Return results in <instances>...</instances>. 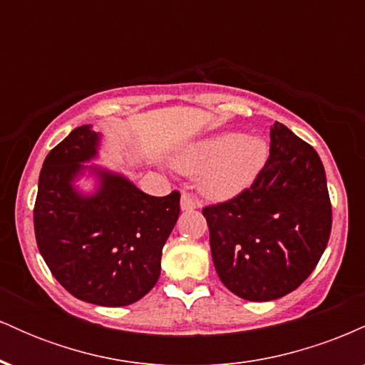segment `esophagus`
I'll return each instance as SVG.
<instances>
[{"label":"esophagus","mask_w":365,"mask_h":365,"mask_svg":"<svg viewBox=\"0 0 365 365\" xmlns=\"http://www.w3.org/2000/svg\"><path fill=\"white\" fill-rule=\"evenodd\" d=\"M180 207L182 211H194V209L199 207V202L192 195L182 194V199H180Z\"/></svg>","instance_id":"34e87169"}]
</instances>
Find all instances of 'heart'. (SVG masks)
I'll return each mask as SVG.
<instances>
[{"mask_svg":"<svg viewBox=\"0 0 365 365\" xmlns=\"http://www.w3.org/2000/svg\"><path fill=\"white\" fill-rule=\"evenodd\" d=\"M267 161V144L257 135L223 132L187 145L175 166L200 175V192L212 200H228L252 187Z\"/></svg>","mask_w":365,"mask_h":365,"instance_id":"heart-1","label":"heart"}]
</instances>
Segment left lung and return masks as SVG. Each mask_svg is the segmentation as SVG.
Here are the masks:
<instances>
[{
	"mask_svg": "<svg viewBox=\"0 0 365 365\" xmlns=\"http://www.w3.org/2000/svg\"><path fill=\"white\" fill-rule=\"evenodd\" d=\"M269 159L252 187L202 209L220 279L240 299L267 302L299 288L331 233V202L319 154L274 121Z\"/></svg>",
	"mask_w": 365,
	"mask_h": 365,
	"instance_id": "1",
	"label": "left lung"
}]
</instances>
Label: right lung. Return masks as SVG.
Segmentation results:
<instances>
[{"label":"right lung","instance_id":"add662e5","mask_svg":"<svg viewBox=\"0 0 365 365\" xmlns=\"http://www.w3.org/2000/svg\"><path fill=\"white\" fill-rule=\"evenodd\" d=\"M101 133L72 130L44 159L34 230L54 278L83 302L121 307L153 290L163 247L180 215V194H144L132 180L98 165ZM93 178V190L76 185Z\"/></svg>","mask_w":365,"mask_h":365}]
</instances>
